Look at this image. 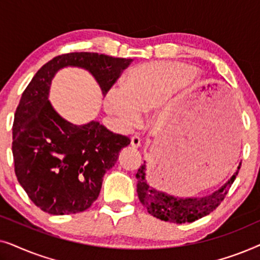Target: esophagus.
Returning a JSON list of instances; mask_svg holds the SVG:
<instances>
[{"label":"esophagus","mask_w":260,"mask_h":260,"mask_svg":"<svg viewBox=\"0 0 260 260\" xmlns=\"http://www.w3.org/2000/svg\"><path fill=\"white\" fill-rule=\"evenodd\" d=\"M141 145V138L138 136H133L131 137V147L133 148H138Z\"/></svg>","instance_id":"esophagus-1"}]
</instances>
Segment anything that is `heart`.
Masks as SVG:
<instances>
[{
	"mask_svg": "<svg viewBox=\"0 0 260 260\" xmlns=\"http://www.w3.org/2000/svg\"><path fill=\"white\" fill-rule=\"evenodd\" d=\"M194 74L193 67L184 63H142L127 72L123 87L115 85L106 92L105 110L120 126L131 127L140 120L141 112L161 105Z\"/></svg>",
	"mask_w": 260,
	"mask_h": 260,
	"instance_id": "obj_1",
	"label": "heart"
}]
</instances>
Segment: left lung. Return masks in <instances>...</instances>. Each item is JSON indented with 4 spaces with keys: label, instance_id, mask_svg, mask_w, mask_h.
<instances>
[{
    "label": "left lung",
    "instance_id": "8db88e82",
    "mask_svg": "<svg viewBox=\"0 0 260 260\" xmlns=\"http://www.w3.org/2000/svg\"><path fill=\"white\" fill-rule=\"evenodd\" d=\"M234 125H236V128L234 127ZM233 129L237 130V122L233 123ZM240 166L241 163L238 166L236 173L221 187L212 191V193L202 195V197L181 198L174 197V195L159 190L152 186L150 181H148L147 162L144 161L136 174L138 180V199H140L141 204L147 208L149 214L161 219L163 221L174 223L193 222L202 216L208 215L221 204L234 180H236Z\"/></svg>",
    "mask_w": 260,
    "mask_h": 260
}]
</instances>
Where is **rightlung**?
Returning a JSON list of instances; mask_svg holds the SVG:
<instances>
[{
	"mask_svg": "<svg viewBox=\"0 0 260 260\" xmlns=\"http://www.w3.org/2000/svg\"><path fill=\"white\" fill-rule=\"evenodd\" d=\"M131 61L88 52L58 55L35 73L23 91L13 124L15 174L44 212L65 215L90 208L101 193L105 173L130 144L126 136L95 120L77 125L62 118L48 99L53 78L65 67L84 69L105 95Z\"/></svg>",
	"mask_w": 260,
	"mask_h": 260,
	"instance_id": "obj_1",
	"label": "right lung"
}]
</instances>
